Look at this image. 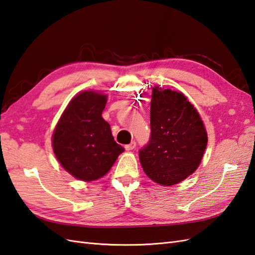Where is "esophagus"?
I'll list each match as a JSON object with an SVG mask.
<instances>
[{
  "instance_id": "esophagus-1",
  "label": "esophagus",
  "mask_w": 255,
  "mask_h": 255,
  "mask_svg": "<svg viewBox=\"0 0 255 255\" xmlns=\"http://www.w3.org/2000/svg\"><path fill=\"white\" fill-rule=\"evenodd\" d=\"M134 147H135V142H134V141H131L129 144L125 145L126 151H131V150L134 149Z\"/></svg>"
}]
</instances>
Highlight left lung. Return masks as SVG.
<instances>
[{"mask_svg": "<svg viewBox=\"0 0 255 255\" xmlns=\"http://www.w3.org/2000/svg\"><path fill=\"white\" fill-rule=\"evenodd\" d=\"M150 125L149 143L139 151L141 166L158 185H177L202 161L208 144L203 122L185 94L155 87Z\"/></svg>", "mask_w": 255, "mask_h": 255, "instance_id": "8db88e82", "label": "left lung"}]
</instances>
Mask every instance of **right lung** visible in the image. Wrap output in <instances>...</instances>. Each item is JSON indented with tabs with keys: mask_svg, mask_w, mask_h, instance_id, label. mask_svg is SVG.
Listing matches in <instances>:
<instances>
[{
	"mask_svg": "<svg viewBox=\"0 0 255 255\" xmlns=\"http://www.w3.org/2000/svg\"><path fill=\"white\" fill-rule=\"evenodd\" d=\"M108 97L96 91L77 94L68 103L52 134L53 151L75 178L93 181L103 177L125 151L116 143L102 117Z\"/></svg>",
	"mask_w": 255,
	"mask_h": 255,
	"instance_id": "right-lung-1",
	"label": "right lung"
}]
</instances>
